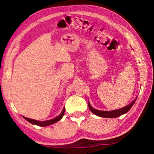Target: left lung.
<instances>
[{
    "label": "left lung",
    "mask_w": 154,
    "mask_h": 154,
    "mask_svg": "<svg viewBox=\"0 0 154 154\" xmlns=\"http://www.w3.org/2000/svg\"><path fill=\"white\" fill-rule=\"evenodd\" d=\"M136 99L135 100L131 103L130 104H128L127 106H125V107L118 109V110H112V111H103V110H96L94 108H92L89 102H88V106L89 110H91L92 113H94L96 115L100 116V117H103V118H116V117H119L120 116L122 115L125 113H127V112L130 110L132 107L134 103L135 102Z\"/></svg>",
    "instance_id": "8db88e82"
}]
</instances>
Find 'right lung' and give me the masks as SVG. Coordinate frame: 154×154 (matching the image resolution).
<instances>
[{
  "mask_svg": "<svg viewBox=\"0 0 154 154\" xmlns=\"http://www.w3.org/2000/svg\"><path fill=\"white\" fill-rule=\"evenodd\" d=\"M64 113H65V108H64V109L63 110V112L60 113L59 116L55 117V118L53 119L48 120V121H36V120H34V119H31L29 118H26V117H25V116H23V118L26 119L27 121H28L29 122H30V123H32L33 125L40 126V127H46V126H48L50 125L54 124L55 122L59 121L60 120L63 118Z\"/></svg>",
  "mask_w": 154,
  "mask_h": 154,
  "instance_id": "add662e5",
  "label": "right lung"
}]
</instances>
